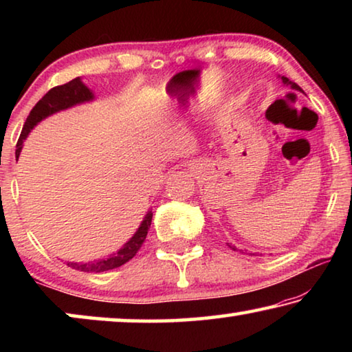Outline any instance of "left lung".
Segmentation results:
<instances>
[{
	"instance_id": "1",
	"label": "left lung",
	"mask_w": 352,
	"mask_h": 352,
	"mask_svg": "<svg viewBox=\"0 0 352 352\" xmlns=\"http://www.w3.org/2000/svg\"><path fill=\"white\" fill-rule=\"evenodd\" d=\"M281 80H283V83H285V85H290V88H294V90H298V91H302V90H301V88H300V87H298L295 82H292V80H289V79H287V77H284V76H283V77H281ZM230 247H231V245H230ZM231 248H233V250H237L236 247H231Z\"/></svg>"
}]
</instances>
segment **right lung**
<instances>
[{
  "instance_id": "obj_1",
  "label": "right lung",
  "mask_w": 352,
  "mask_h": 352,
  "mask_svg": "<svg viewBox=\"0 0 352 352\" xmlns=\"http://www.w3.org/2000/svg\"><path fill=\"white\" fill-rule=\"evenodd\" d=\"M91 99H93L91 90L83 85L80 77H76V79L69 80L68 83H63V85L51 88V90L47 91L37 104H35L31 113H29L25 126H23L19 142H16L15 157L16 158L20 157L23 141L26 140L29 132L34 129V126H37L41 119H45L46 116H50L56 111H60V110L68 109V107H73L76 104L88 102V100H91ZM152 216H153L152 211H148L146 214L144 220L141 222L138 231L133 234L132 239H130L127 243H124V247L119 250L118 253L111 254L110 258L93 261V262H85V264H79V262H68V267H71V269H76V270H80V272H87V273H100V272L113 270V269H116V267H121L122 264H126V262H129L136 253H138V250L141 248L142 242H144L147 231H148V228H151Z\"/></svg>"
}]
</instances>
